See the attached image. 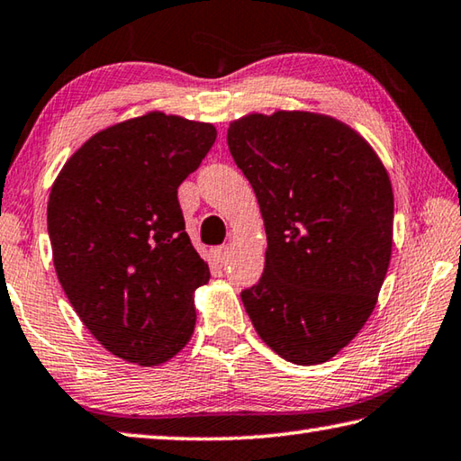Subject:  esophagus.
I'll return each mask as SVG.
<instances>
[{"label": "esophagus", "instance_id": "obj_1", "mask_svg": "<svg viewBox=\"0 0 461 461\" xmlns=\"http://www.w3.org/2000/svg\"><path fill=\"white\" fill-rule=\"evenodd\" d=\"M211 253H212L216 263H227L229 257H230V249L227 245H221V247H214Z\"/></svg>", "mask_w": 461, "mask_h": 461}]
</instances>
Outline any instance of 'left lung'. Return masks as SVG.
Listing matches in <instances>:
<instances>
[{
    "instance_id": "left-lung-1",
    "label": "left lung",
    "mask_w": 461,
    "mask_h": 461,
    "mask_svg": "<svg viewBox=\"0 0 461 461\" xmlns=\"http://www.w3.org/2000/svg\"><path fill=\"white\" fill-rule=\"evenodd\" d=\"M265 221V271L240 293L258 337L325 363L366 325L393 245L387 170L353 128L312 112L249 114L227 132Z\"/></svg>"
}]
</instances>
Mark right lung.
Listing matches in <instances>:
<instances>
[{
  "instance_id": "obj_1",
  "label": "right lung",
  "mask_w": 461,
  "mask_h": 461,
  "mask_svg": "<svg viewBox=\"0 0 461 461\" xmlns=\"http://www.w3.org/2000/svg\"><path fill=\"white\" fill-rule=\"evenodd\" d=\"M214 140L212 124L150 112L94 134L51 186L59 285L120 359L160 366L193 337V294L211 271L185 230L178 186Z\"/></svg>"
}]
</instances>
